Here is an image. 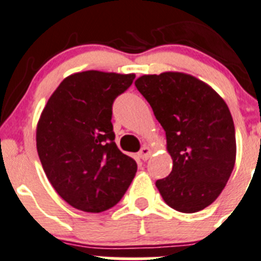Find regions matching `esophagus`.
I'll return each instance as SVG.
<instances>
[{
  "mask_svg": "<svg viewBox=\"0 0 261 261\" xmlns=\"http://www.w3.org/2000/svg\"><path fill=\"white\" fill-rule=\"evenodd\" d=\"M150 155H151V150H150L149 146H143L140 151H139V156H140L144 162H146V160L149 159Z\"/></svg>",
  "mask_w": 261,
  "mask_h": 261,
  "instance_id": "obj_1",
  "label": "esophagus"
}]
</instances>
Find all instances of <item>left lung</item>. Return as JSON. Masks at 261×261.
Here are the masks:
<instances>
[{
	"label": "left lung",
	"instance_id": "1",
	"mask_svg": "<svg viewBox=\"0 0 261 261\" xmlns=\"http://www.w3.org/2000/svg\"><path fill=\"white\" fill-rule=\"evenodd\" d=\"M167 135L173 169L156 180L163 199L183 213L216 201L236 160L232 116L204 82L179 72L143 75L135 82Z\"/></svg>",
	"mask_w": 261,
	"mask_h": 261
}]
</instances>
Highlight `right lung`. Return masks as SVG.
Instances as JSON below:
<instances>
[{
    "instance_id": "1",
    "label": "right lung",
    "mask_w": 261,
    "mask_h": 261,
    "mask_svg": "<svg viewBox=\"0 0 261 261\" xmlns=\"http://www.w3.org/2000/svg\"><path fill=\"white\" fill-rule=\"evenodd\" d=\"M135 74L75 73L59 84L41 112L36 147L46 177L67 203L98 213L117 204L138 165L115 143L112 105Z\"/></svg>"
}]
</instances>
